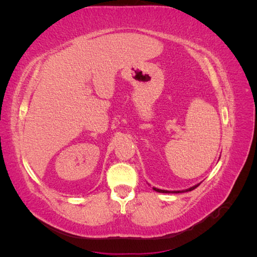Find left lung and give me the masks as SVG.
I'll return each instance as SVG.
<instances>
[{"instance_id":"left-lung-1","label":"left lung","mask_w":257,"mask_h":257,"mask_svg":"<svg viewBox=\"0 0 257 257\" xmlns=\"http://www.w3.org/2000/svg\"><path fill=\"white\" fill-rule=\"evenodd\" d=\"M199 186V184L198 185H196V186H194V187H190L189 189H186L187 191H190V190H193V189H195L196 188V187H198ZM155 191H159V193H171V191H169V190H162V189H158V188H153ZM173 193H180V191H173Z\"/></svg>"}]
</instances>
